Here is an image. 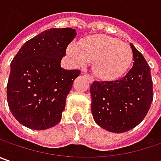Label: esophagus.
Listing matches in <instances>:
<instances>
[{
	"label": "esophagus",
	"mask_w": 161,
	"mask_h": 161,
	"mask_svg": "<svg viewBox=\"0 0 161 161\" xmlns=\"http://www.w3.org/2000/svg\"><path fill=\"white\" fill-rule=\"evenodd\" d=\"M84 75H85L86 77L88 78V80L90 81V83H91V82H93V80H93V78L91 77V76H90L89 74H86V73H84Z\"/></svg>",
	"instance_id": "obj_1"
}]
</instances>
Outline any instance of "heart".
Segmentation results:
<instances>
[{
	"label": "heart",
	"instance_id": "1",
	"mask_svg": "<svg viewBox=\"0 0 161 161\" xmlns=\"http://www.w3.org/2000/svg\"><path fill=\"white\" fill-rule=\"evenodd\" d=\"M67 53L80 67L94 63V72L101 80H109L125 73L133 62L131 47L104 35H95L71 44Z\"/></svg>",
	"mask_w": 161,
	"mask_h": 161
}]
</instances>
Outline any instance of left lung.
I'll return each instance as SVG.
<instances>
[{
  "instance_id": "1",
  "label": "left lung",
  "mask_w": 161,
  "mask_h": 161,
  "mask_svg": "<svg viewBox=\"0 0 161 161\" xmlns=\"http://www.w3.org/2000/svg\"><path fill=\"white\" fill-rule=\"evenodd\" d=\"M130 47L133 64L126 74L113 81H94L90 87L93 119L111 133H125L137 126L153 99L151 68L134 46Z\"/></svg>"
}]
</instances>
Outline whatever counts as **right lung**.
<instances>
[{"instance_id": "obj_1", "label": "right lung", "mask_w": 161, "mask_h": 161, "mask_svg": "<svg viewBox=\"0 0 161 161\" xmlns=\"http://www.w3.org/2000/svg\"><path fill=\"white\" fill-rule=\"evenodd\" d=\"M75 29L50 28L27 41L10 64L7 100L22 125L47 130L58 125L79 70H65L61 60Z\"/></svg>"}]
</instances>
